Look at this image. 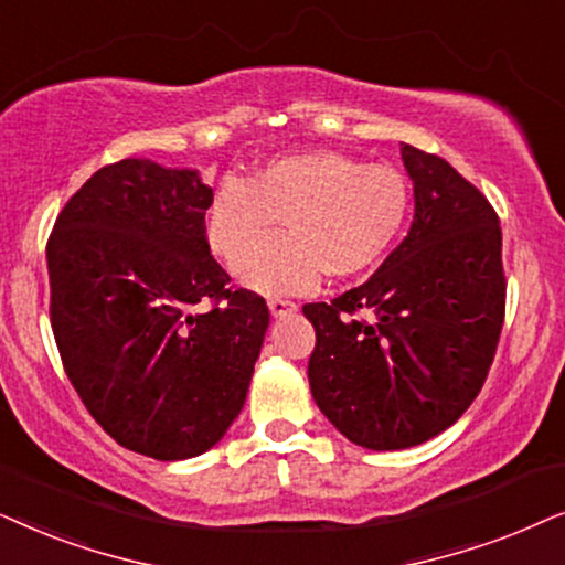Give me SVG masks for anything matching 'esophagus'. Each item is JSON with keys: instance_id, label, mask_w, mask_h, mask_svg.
<instances>
[{"instance_id": "obj_1", "label": "esophagus", "mask_w": 565, "mask_h": 565, "mask_svg": "<svg viewBox=\"0 0 565 565\" xmlns=\"http://www.w3.org/2000/svg\"><path fill=\"white\" fill-rule=\"evenodd\" d=\"M268 310L274 318H287V315L297 312V305L289 302V299H268Z\"/></svg>"}]
</instances>
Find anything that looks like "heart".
<instances>
[{
    "instance_id": "1",
    "label": "heart",
    "mask_w": 565,
    "mask_h": 565,
    "mask_svg": "<svg viewBox=\"0 0 565 565\" xmlns=\"http://www.w3.org/2000/svg\"><path fill=\"white\" fill-rule=\"evenodd\" d=\"M411 214V183L393 164H364L312 149L270 157L247 180L224 178L204 212L212 250L237 260L281 218L288 235L235 266L245 287L289 295L349 281L372 270L401 237Z\"/></svg>"
}]
</instances>
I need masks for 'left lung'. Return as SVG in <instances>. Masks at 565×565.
I'll use <instances>...</instances> for the list:
<instances>
[{
    "instance_id": "8db88e82",
    "label": "left lung",
    "mask_w": 565,
    "mask_h": 565,
    "mask_svg": "<svg viewBox=\"0 0 565 565\" xmlns=\"http://www.w3.org/2000/svg\"><path fill=\"white\" fill-rule=\"evenodd\" d=\"M413 180L408 235L356 289L305 305L307 377L318 408L353 445L393 452L455 424L491 370L507 281L501 227L452 164L403 145Z\"/></svg>"
}]
</instances>
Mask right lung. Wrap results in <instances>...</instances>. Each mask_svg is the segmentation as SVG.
I'll return each mask as SVG.
<instances>
[{
	"instance_id": "obj_1",
	"label": "right lung",
	"mask_w": 565,
	"mask_h": 565,
	"mask_svg": "<svg viewBox=\"0 0 565 565\" xmlns=\"http://www.w3.org/2000/svg\"><path fill=\"white\" fill-rule=\"evenodd\" d=\"M212 195L195 168L129 157L66 201L46 247L66 377L120 447L160 462L227 434L270 320L212 258Z\"/></svg>"
}]
</instances>
